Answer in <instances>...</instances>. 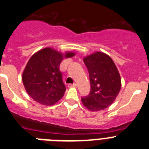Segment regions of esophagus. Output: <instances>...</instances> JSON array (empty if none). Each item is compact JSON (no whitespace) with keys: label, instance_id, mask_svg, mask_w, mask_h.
Returning a JSON list of instances; mask_svg holds the SVG:
<instances>
[{"label":"esophagus","instance_id":"esophagus-1","mask_svg":"<svg viewBox=\"0 0 149 149\" xmlns=\"http://www.w3.org/2000/svg\"><path fill=\"white\" fill-rule=\"evenodd\" d=\"M68 87H69V88H76V87H77V84H68Z\"/></svg>","mask_w":149,"mask_h":149}]
</instances>
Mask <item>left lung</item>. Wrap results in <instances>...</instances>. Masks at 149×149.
Returning a JSON list of instances; mask_svg holds the SVG:
<instances>
[{"label": "left lung", "instance_id": "8db88e82", "mask_svg": "<svg viewBox=\"0 0 149 149\" xmlns=\"http://www.w3.org/2000/svg\"><path fill=\"white\" fill-rule=\"evenodd\" d=\"M88 70L91 92L81 98L90 111H100L109 107L121 89V78L116 66L106 53L96 52L83 58Z\"/></svg>", "mask_w": 149, "mask_h": 149}]
</instances>
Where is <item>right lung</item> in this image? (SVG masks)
I'll return each mask as SVG.
<instances>
[{
	"label": "right lung",
	"mask_w": 149,
	"mask_h": 149,
	"mask_svg": "<svg viewBox=\"0 0 149 149\" xmlns=\"http://www.w3.org/2000/svg\"><path fill=\"white\" fill-rule=\"evenodd\" d=\"M76 53H61L52 47H45L31 56L22 74L25 90L33 100L43 105H53L66 91L59 66L64 58Z\"/></svg>",
	"instance_id": "1"
}]
</instances>
